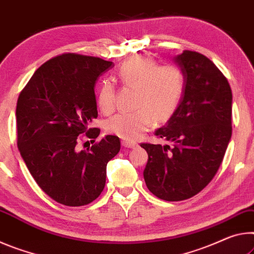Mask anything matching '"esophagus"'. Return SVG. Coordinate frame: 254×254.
Returning a JSON list of instances; mask_svg holds the SVG:
<instances>
[{"label": "esophagus", "instance_id": "1", "mask_svg": "<svg viewBox=\"0 0 254 254\" xmlns=\"http://www.w3.org/2000/svg\"><path fill=\"white\" fill-rule=\"evenodd\" d=\"M122 145L124 147H127V148H134L137 146V144L135 142H129V140H123Z\"/></svg>", "mask_w": 254, "mask_h": 254}]
</instances>
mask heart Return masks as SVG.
Returning a JSON list of instances; mask_svg holds the SVG:
<instances>
[{"label": "heart", "instance_id": "b5f03b06", "mask_svg": "<svg viewBox=\"0 0 254 254\" xmlns=\"http://www.w3.org/2000/svg\"><path fill=\"white\" fill-rule=\"evenodd\" d=\"M124 85L135 88V111L118 114L107 123V130L125 140H135L153 123L164 124L177 111L185 91V75L176 65H162L148 56H136L125 62L117 72ZM116 90L102 82L98 91V106L102 112L115 108Z\"/></svg>", "mask_w": 254, "mask_h": 254}]
</instances>
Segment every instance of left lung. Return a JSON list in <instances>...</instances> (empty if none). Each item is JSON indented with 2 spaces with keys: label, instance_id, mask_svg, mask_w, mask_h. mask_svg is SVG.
<instances>
[{
  "label": "left lung",
  "instance_id": "1",
  "mask_svg": "<svg viewBox=\"0 0 254 254\" xmlns=\"http://www.w3.org/2000/svg\"><path fill=\"white\" fill-rule=\"evenodd\" d=\"M185 75L177 111L155 135L172 146L142 143L148 154L144 180L166 201L193 197L215 177L232 136V90L206 56L185 51L173 57Z\"/></svg>",
  "mask_w": 254,
  "mask_h": 254
}]
</instances>
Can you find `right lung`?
<instances>
[{
    "label": "right lung",
    "mask_w": 254,
    "mask_h": 254,
    "mask_svg": "<svg viewBox=\"0 0 254 254\" xmlns=\"http://www.w3.org/2000/svg\"><path fill=\"white\" fill-rule=\"evenodd\" d=\"M112 62L63 54L36 70L16 103L18 148L44 192L65 206L95 200L106 185L107 164L120 151L117 136L107 135L77 151L78 135L97 138L88 128L98 117L94 88ZM94 142V140H93Z\"/></svg>",
    "instance_id": "obj_1"
}]
</instances>
